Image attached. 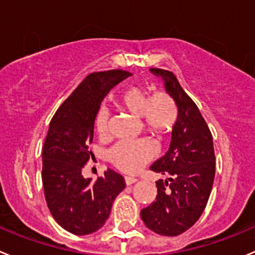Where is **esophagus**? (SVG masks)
Returning <instances> with one entry per match:
<instances>
[{"label": "esophagus", "instance_id": "obj_1", "mask_svg": "<svg viewBox=\"0 0 255 255\" xmlns=\"http://www.w3.org/2000/svg\"><path fill=\"white\" fill-rule=\"evenodd\" d=\"M137 180H138L137 178H134V177H125V182H126V184H127V185L134 184Z\"/></svg>", "mask_w": 255, "mask_h": 255}]
</instances>
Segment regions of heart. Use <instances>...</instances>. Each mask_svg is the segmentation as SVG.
<instances>
[{
    "instance_id": "heart-1",
    "label": "heart",
    "mask_w": 255,
    "mask_h": 255,
    "mask_svg": "<svg viewBox=\"0 0 255 255\" xmlns=\"http://www.w3.org/2000/svg\"><path fill=\"white\" fill-rule=\"evenodd\" d=\"M118 107L140 118L142 127L148 133L163 137L172 132L178 120V107L169 93L158 91L148 96L140 86H129L117 98ZM108 113L102 110L96 118V130L100 137L107 134ZM155 154V147L149 140H123L110 150V160L122 172L135 173Z\"/></svg>"
}]
</instances>
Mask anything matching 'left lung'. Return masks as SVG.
Segmentation results:
<instances>
[{
	"label": "left lung",
	"mask_w": 255,
	"mask_h": 255,
	"mask_svg": "<svg viewBox=\"0 0 255 255\" xmlns=\"http://www.w3.org/2000/svg\"><path fill=\"white\" fill-rule=\"evenodd\" d=\"M164 82L178 107L168 152L150 169L168 175L155 182V201L140 211L145 227L160 236L175 237L193 226L203 213L216 174L213 138L198 107L172 72L150 68Z\"/></svg>",
	"instance_id": "8db88e82"
}]
</instances>
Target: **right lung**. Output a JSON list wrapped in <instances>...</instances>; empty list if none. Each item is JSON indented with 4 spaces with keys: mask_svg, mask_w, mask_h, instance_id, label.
Returning <instances> with one entry per match:
<instances>
[{
    "mask_svg": "<svg viewBox=\"0 0 255 255\" xmlns=\"http://www.w3.org/2000/svg\"><path fill=\"white\" fill-rule=\"evenodd\" d=\"M130 73L115 70L88 75L62 103L49 123L42 150V183L54 221L76 236L102 228L116 197L126 188L125 178L112 169L103 177L82 175L92 152L95 121L101 103Z\"/></svg>",
    "mask_w": 255,
    "mask_h": 255,
    "instance_id": "add662e5",
    "label": "right lung"
}]
</instances>
